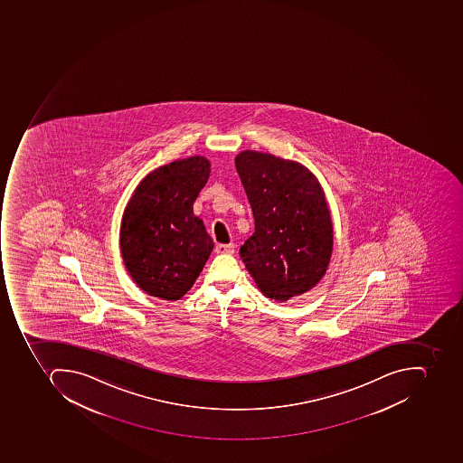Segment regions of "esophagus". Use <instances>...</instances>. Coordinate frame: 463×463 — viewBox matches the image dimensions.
<instances>
[{"mask_svg": "<svg viewBox=\"0 0 463 463\" xmlns=\"http://www.w3.org/2000/svg\"><path fill=\"white\" fill-rule=\"evenodd\" d=\"M215 252L217 253H228V255H232L235 252V245L233 243H230V245H223V243H218L215 246Z\"/></svg>", "mask_w": 463, "mask_h": 463, "instance_id": "obj_1", "label": "esophagus"}]
</instances>
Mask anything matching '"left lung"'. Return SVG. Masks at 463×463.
Listing matches in <instances>:
<instances>
[{"label": "left lung", "mask_w": 463, "mask_h": 463, "mask_svg": "<svg viewBox=\"0 0 463 463\" xmlns=\"http://www.w3.org/2000/svg\"><path fill=\"white\" fill-rule=\"evenodd\" d=\"M235 167L255 218L240 255L263 295L286 302L317 285L333 250L325 193L296 161L246 150Z\"/></svg>", "instance_id": "1"}]
</instances>
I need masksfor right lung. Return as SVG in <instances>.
<instances>
[{
  "mask_svg": "<svg viewBox=\"0 0 463 463\" xmlns=\"http://www.w3.org/2000/svg\"><path fill=\"white\" fill-rule=\"evenodd\" d=\"M208 177L205 157L173 161L151 171L128 201L120 231L123 260L150 296L183 298L213 252V240L193 213Z\"/></svg>",
  "mask_w": 463,
  "mask_h": 463,
  "instance_id": "obj_1",
  "label": "right lung"
}]
</instances>
